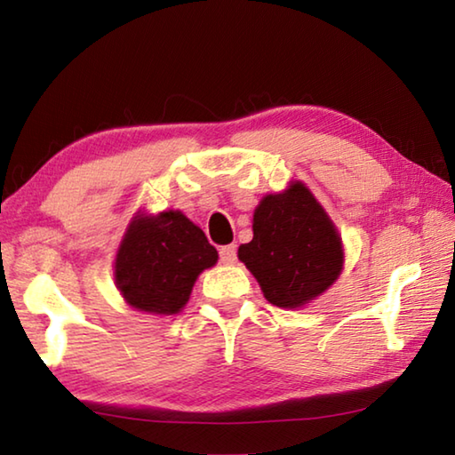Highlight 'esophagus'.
<instances>
[{"label": "esophagus", "mask_w": 455, "mask_h": 455, "mask_svg": "<svg viewBox=\"0 0 455 455\" xmlns=\"http://www.w3.org/2000/svg\"><path fill=\"white\" fill-rule=\"evenodd\" d=\"M219 255H220L222 263H225V265H233L235 260H236V244H225V246H220Z\"/></svg>", "instance_id": "1"}]
</instances>
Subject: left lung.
I'll list each match as a JSON object with an SVG mask.
<instances>
[{
    "label": "left lung",
    "instance_id": "1",
    "mask_svg": "<svg viewBox=\"0 0 455 455\" xmlns=\"http://www.w3.org/2000/svg\"><path fill=\"white\" fill-rule=\"evenodd\" d=\"M238 259L255 275L268 303L295 309L335 283L343 249L327 212L309 188L295 182L283 195L260 200L252 241L238 246Z\"/></svg>",
    "mask_w": 455,
    "mask_h": 455
}]
</instances>
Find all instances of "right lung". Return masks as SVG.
I'll list each match as a JSON object with an SVG mask.
<instances>
[{
	"label": "right lung",
	"mask_w": 455,
	"mask_h": 455,
	"mask_svg": "<svg viewBox=\"0 0 455 455\" xmlns=\"http://www.w3.org/2000/svg\"><path fill=\"white\" fill-rule=\"evenodd\" d=\"M219 252L203 230L179 211L140 217L130 225L116 257V284L126 301L146 313L174 315L192 284Z\"/></svg>",
	"instance_id": "1"
}]
</instances>
